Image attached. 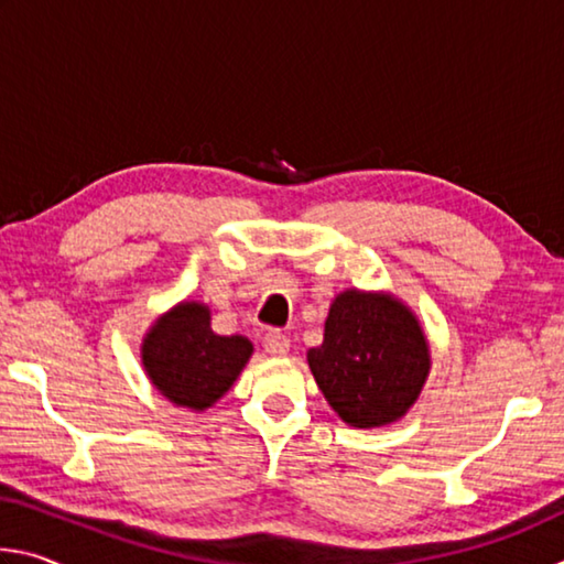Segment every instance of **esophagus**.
Instances as JSON below:
<instances>
[{
	"label": "esophagus",
	"instance_id": "obj_1",
	"mask_svg": "<svg viewBox=\"0 0 564 564\" xmlns=\"http://www.w3.org/2000/svg\"><path fill=\"white\" fill-rule=\"evenodd\" d=\"M289 346L291 340L289 336H283L281 330H269L263 336V348L265 352H271V356H285V352H289Z\"/></svg>",
	"mask_w": 564,
	"mask_h": 564
}]
</instances>
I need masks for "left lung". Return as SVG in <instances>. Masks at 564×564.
Here are the masks:
<instances>
[{
	"instance_id": "8db88e82",
	"label": "left lung",
	"mask_w": 564,
	"mask_h": 564,
	"mask_svg": "<svg viewBox=\"0 0 564 564\" xmlns=\"http://www.w3.org/2000/svg\"><path fill=\"white\" fill-rule=\"evenodd\" d=\"M308 366L330 408L356 427L393 423L415 403L431 370L417 321L390 295L340 293L330 305L326 338Z\"/></svg>"
}]
</instances>
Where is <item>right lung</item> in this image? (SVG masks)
I'll return each instance as SVG.
<instances>
[{"label": "right lung", "instance_id": "add662e5", "mask_svg": "<svg viewBox=\"0 0 564 564\" xmlns=\"http://www.w3.org/2000/svg\"><path fill=\"white\" fill-rule=\"evenodd\" d=\"M253 346L243 336H216L202 303H181L144 340V368L171 403L204 410L241 373Z\"/></svg>", "mask_w": 564, "mask_h": 564}]
</instances>
